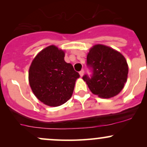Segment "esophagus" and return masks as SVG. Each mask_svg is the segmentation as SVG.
Returning a JSON list of instances; mask_svg holds the SVG:
<instances>
[{
	"label": "esophagus",
	"instance_id": "esophagus-1",
	"mask_svg": "<svg viewBox=\"0 0 147 147\" xmlns=\"http://www.w3.org/2000/svg\"><path fill=\"white\" fill-rule=\"evenodd\" d=\"M84 74V70H82L80 72H79V75H80L81 77H83Z\"/></svg>",
	"mask_w": 147,
	"mask_h": 147
}]
</instances>
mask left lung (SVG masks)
I'll return each mask as SVG.
<instances>
[{
  "instance_id": "1",
  "label": "left lung",
  "mask_w": 147,
  "mask_h": 147,
  "mask_svg": "<svg viewBox=\"0 0 147 147\" xmlns=\"http://www.w3.org/2000/svg\"><path fill=\"white\" fill-rule=\"evenodd\" d=\"M87 66L92 69L90 77H82L91 92L102 98H111L120 92L127 80L129 67L120 52L106 45L97 44L90 49Z\"/></svg>"
}]
</instances>
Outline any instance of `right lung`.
Wrapping results in <instances>:
<instances>
[{
	"instance_id": "1",
	"label": "right lung",
	"mask_w": 147,
	"mask_h": 147,
	"mask_svg": "<svg viewBox=\"0 0 147 147\" xmlns=\"http://www.w3.org/2000/svg\"><path fill=\"white\" fill-rule=\"evenodd\" d=\"M65 53L55 45L42 50L29 69V83L33 93L45 105L59 106L70 99L79 77L72 64L64 61Z\"/></svg>"
}]
</instances>
